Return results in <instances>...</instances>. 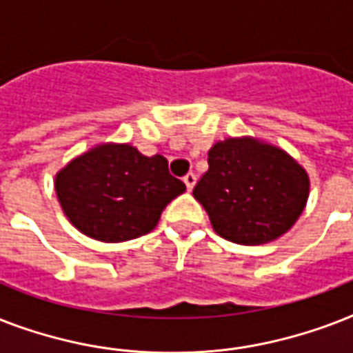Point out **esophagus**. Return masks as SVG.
Listing matches in <instances>:
<instances>
[{
  "label": "esophagus",
  "instance_id": "esophagus-1",
  "mask_svg": "<svg viewBox=\"0 0 353 353\" xmlns=\"http://www.w3.org/2000/svg\"><path fill=\"white\" fill-rule=\"evenodd\" d=\"M183 181H185V185H187L188 190H192L194 185H196V181H198V177H196V174H194V172H188L187 176L183 177Z\"/></svg>",
  "mask_w": 353,
  "mask_h": 353
}]
</instances>
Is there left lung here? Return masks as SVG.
Masks as SVG:
<instances>
[{
	"label": "left lung",
	"mask_w": 353,
	"mask_h": 353,
	"mask_svg": "<svg viewBox=\"0 0 353 353\" xmlns=\"http://www.w3.org/2000/svg\"><path fill=\"white\" fill-rule=\"evenodd\" d=\"M307 192V174L284 150L243 137L209 150V170L192 194L221 238L260 245L290 231Z\"/></svg>",
	"instance_id": "obj_1"
}]
</instances>
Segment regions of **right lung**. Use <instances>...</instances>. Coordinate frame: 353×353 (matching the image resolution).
Masks as SVG:
<instances>
[{"mask_svg":"<svg viewBox=\"0 0 353 353\" xmlns=\"http://www.w3.org/2000/svg\"><path fill=\"white\" fill-rule=\"evenodd\" d=\"M58 201L80 232L101 241L148 234L185 183L163 155L146 157L130 144H101L58 172Z\"/></svg>","mask_w":353,"mask_h":353,"instance_id":"obj_1","label":"right lung"}]
</instances>
